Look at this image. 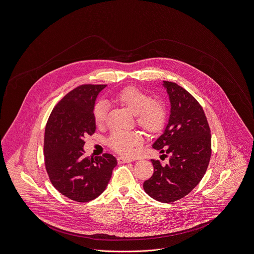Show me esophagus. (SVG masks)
Instances as JSON below:
<instances>
[{
  "mask_svg": "<svg viewBox=\"0 0 254 254\" xmlns=\"http://www.w3.org/2000/svg\"><path fill=\"white\" fill-rule=\"evenodd\" d=\"M117 160H118V163H119V164H127V163H130V162H132L130 159L124 158V157H119Z\"/></svg>",
  "mask_w": 254,
  "mask_h": 254,
  "instance_id": "obj_1",
  "label": "esophagus"
}]
</instances>
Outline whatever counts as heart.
<instances>
[{"mask_svg":"<svg viewBox=\"0 0 254 254\" xmlns=\"http://www.w3.org/2000/svg\"><path fill=\"white\" fill-rule=\"evenodd\" d=\"M111 102L127 108L134 114L136 125L145 132L156 134L161 132L168 118V111L165 103L160 99H152L151 96L140 89L128 86L115 94ZM108 108L104 102H98L93 108V120L97 127H102L107 118ZM143 137L139 132H124L116 131L108 139L109 146L115 152L130 156L133 154L134 148L139 146Z\"/></svg>","mask_w":254,"mask_h":254,"instance_id":"obj_1","label":"heart"}]
</instances>
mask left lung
<instances>
[{
  "label": "left lung",
  "mask_w": 254,
  "mask_h": 254,
  "mask_svg": "<svg viewBox=\"0 0 254 254\" xmlns=\"http://www.w3.org/2000/svg\"><path fill=\"white\" fill-rule=\"evenodd\" d=\"M164 86L171 105L169 124L153 148L169 156V163L162 166L151 160L154 173L143 188L154 199L172 202L187 196L203 177L211 156V134L196 98L175 83L164 81Z\"/></svg>",
  "instance_id": "1"
}]
</instances>
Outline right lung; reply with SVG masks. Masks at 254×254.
<instances>
[{"label": "right lung", "mask_w": 254, "mask_h": 254, "mask_svg": "<svg viewBox=\"0 0 254 254\" xmlns=\"http://www.w3.org/2000/svg\"><path fill=\"white\" fill-rule=\"evenodd\" d=\"M106 85H82L68 92L48 120L44 155L54 187L65 197L85 202L98 197L107 187L117 160L111 154L85 157L84 138L95 131L93 108Z\"/></svg>", "instance_id": "obj_1"}]
</instances>
